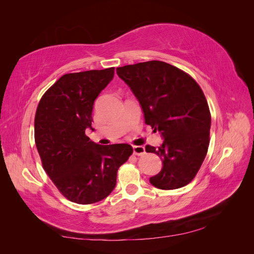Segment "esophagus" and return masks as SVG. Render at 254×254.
Returning <instances> with one entry per match:
<instances>
[{
  "label": "esophagus",
  "instance_id": "obj_1",
  "mask_svg": "<svg viewBox=\"0 0 254 254\" xmlns=\"http://www.w3.org/2000/svg\"><path fill=\"white\" fill-rule=\"evenodd\" d=\"M133 153L135 156H142L145 153L144 146H133Z\"/></svg>",
  "mask_w": 254,
  "mask_h": 254
}]
</instances>
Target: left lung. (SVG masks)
Masks as SVG:
<instances>
[{
	"instance_id": "8db88e82",
	"label": "left lung",
	"mask_w": 254,
	"mask_h": 254,
	"mask_svg": "<svg viewBox=\"0 0 254 254\" xmlns=\"http://www.w3.org/2000/svg\"><path fill=\"white\" fill-rule=\"evenodd\" d=\"M139 101L145 123L164 139L146 151L162 160L149 182L160 190H175L195 178L210 143L211 113L199 84L189 74L163 61L152 60L117 68Z\"/></svg>"
}]
</instances>
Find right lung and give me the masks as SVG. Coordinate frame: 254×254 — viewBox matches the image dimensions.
Here are the masks:
<instances>
[{"label": "right lung", "instance_id": "obj_1", "mask_svg": "<svg viewBox=\"0 0 254 254\" xmlns=\"http://www.w3.org/2000/svg\"><path fill=\"white\" fill-rule=\"evenodd\" d=\"M114 67L65 74L45 92L35 117V142L44 171L68 200L101 201L117 184L118 170L131 156L128 144L99 145L86 135L96 97Z\"/></svg>", "mask_w": 254, "mask_h": 254}]
</instances>
